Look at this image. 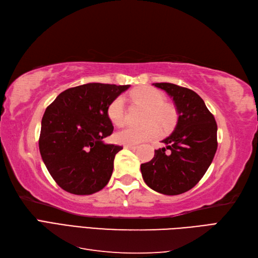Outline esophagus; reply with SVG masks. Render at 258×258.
Instances as JSON below:
<instances>
[{
  "label": "esophagus",
  "instance_id": "esophagus-1",
  "mask_svg": "<svg viewBox=\"0 0 258 258\" xmlns=\"http://www.w3.org/2000/svg\"><path fill=\"white\" fill-rule=\"evenodd\" d=\"M124 148H127V150H136L137 145H124Z\"/></svg>",
  "mask_w": 258,
  "mask_h": 258
}]
</instances>
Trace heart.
Here are the masks:
<instances>
[{
	"label": "heart",
	"instance_id": "obj_1",
	"mask_svg": "<svg viewBox=\"0 0 258 258\" xmlns=\"http://www.w3.org/2000/svg\"><path fill=\"white\" fill-rule=\"evenodd\" d=\"M131 99L147 107L143 126H129L118 132L114 138L117 143L135 145L150 140L158 135V127L154 121L158 122L162 128H168L173 121L174 113L169 105L165 104V96L153 87H144L135 90L130 95ZM107 117L115 126H122L126 120L124 114V103L121 97L115 98L107 106Z\"/></svg>",
	"mask_w": 258,
	"mask_h": 258
}]
</instances>
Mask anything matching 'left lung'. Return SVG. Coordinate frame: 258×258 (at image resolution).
<instances>
[{
	"instance_id": "left-lung-1",
	"label": "left lung",
	"mask_w": 258,
	"mask_h": 258,
	"mask_svg": "<svg viewBox=\"0 0 258 258\" xmlns=\"http://www.w3.org/2000/svg\"><path fill=\"white\" fill-rule=\"evenodd\" d=\"M153 85L172 98L178 117L174 131L162 140L166 147L142 163L141 172L152 189L174 196L191 189L207 172L217 150V124L205 101L191 89L170 83Z\"/></svg>"
}]
</instances>
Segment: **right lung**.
I'll use <instances>...</instances> for the list:
<instances>
[{
	"mask_svg": "<svg viewBox=\"0 0 258 258\" xmlns=\"http://www.w3.org/2000/svg\"><path fill=\"white\" fill-rule=\"evenodd\" d=\"M130 85L89 83L61 92L42 118V159L62 189L74 195L101 190L113 173L122 146L106 144L113 132L107 106Z\"/></svg>",
	"mask_w": 258,
	"mask_h": 258,
	"instance_id": "obj_1",
	"label": "right lung"
}]
</instances>
